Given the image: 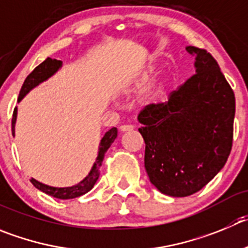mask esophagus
<instances>
[{
    "label": "esophagus",
    "instance_id": "obj_1",
    "mask_svg": "<svg viewBox=\"0 0 248 248\" xmlns=\"http://www.w3.org/2000/svg\"><path fill=\"white\" fill-rule=\"evenodd\" d=\"M120 129H121L122 132H128L132 131V129H135V126H132V124H122V126L120 127Z\"/></svg>",
    "mask_w": 248,
    "mask_h": 248
}]
</instances>
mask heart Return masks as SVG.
<instances>
[{"label": "heart", "instance_id": "1", "mask_svg": "<svg viewBox=\"0 0 248 248\" xmlns=\"http://www.w3.org/2000/svg\"><path fill=\"white\" fill-rule=\"evenodd\" d=\"M155 76H156L155 69H153V68L148 69V71H145L144 73L138 78L137 85L138 87H147L148 84H150V83L153 82V79L155 78Z\"/></svg>", "mask_w": 248, "mask_h": 248}]
</instances>
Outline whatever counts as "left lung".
<instances>
[{"instance_id": "left-lung-1", "label": "left lung", "mask_w": 248, "mask_h": 248, "mask_svg": "<svg viewBox=\"0 0 248 248\" xmlns=\"http://www.w3.org/2000/svg\"><path fill=\"white\" fill-rule=\"evenodd\" d=\"M196 75L138 115L145 143L144 166L161 193L187 197L202 189L225 165L232 147L235 95L214 57L187 46Z\"/></svg>"}]
</instances>
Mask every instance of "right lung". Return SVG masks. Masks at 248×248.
Segmentation results:
<instances>
[{
  "label": "right lung",
  "instance_id": "add662e5",
  "mask_svg": "<svg viewBox=\"0 0 248 248\" xmlns=\"http://www.w3.org/2000/svg\"><path fill=\"white\" fill-rule=\"evenodd\" d=\"M62 66V61L55 59H47L44 62H41L38 67H35L31 73L25 78L24 83L22 85V89L19 92V96H18V103L27 95L28 93L31 89H34L35 87H38L40 83L47 80L51 76H54ZM16 121H17V108H15V112H13L12 117V135L15 136V127H16ZM117 137V128L116 127H112L111 129H108L106 132L104 137L101 138L100 144H99V152L98 156H96L95 163L93 164L92 169H90L89 173L87 176L79 182V184L75 185V186L71 187H52L48 186V185L41 184V182L36 181L35 179H31V184L36 187L38 189H40L44 193L48 194V196H52L55 198H59V200H73V198H77L85 194L87 192H89L90 189L94 187L95 182L99 179V171H100V166L103 164L104 156H105V153L108 152V149L110 148V145L112 144L113 140H116Z\"/></svg>",
  "mask_w": 248,
  "mask_h": 248
}]
</instances>
